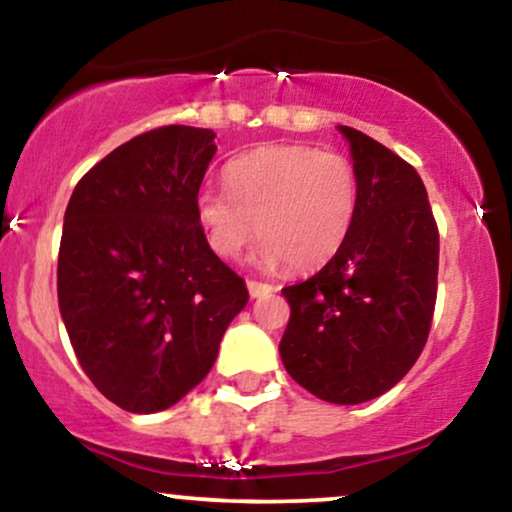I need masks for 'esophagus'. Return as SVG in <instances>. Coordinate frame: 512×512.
<instances>
[{"label":"esophagus","instance_id":"esophagus-1","mask_svg":"<svg viewBox=\"0 0 512 512\" xmlns=\"http://www.w3.org/2000/svg\"><path fill=\"white\" fill-rule=\"evenodd\" d=\"M248 291H250L252 298H260V296H267V293H272L274 286L272 284H264V281L250 279L248 281Z\"/></svg>","mask_w":512,"mask_h":512}]
</instances>
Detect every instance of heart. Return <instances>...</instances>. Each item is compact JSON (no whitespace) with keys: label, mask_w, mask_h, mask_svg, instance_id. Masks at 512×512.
I'll list each match as a JSON object with an SVG mask.
<instances>
[{"label":"heart","mask_w":512,"mask_h":512,"mask_svg":"<svg viewBox=\"0 0 512 512\" xmlns=\"http://www.w3.org/2000/svg\"><path fill=\"white\" fill-rule=\"evenodd\" d=\"M226 187L197 195L209 248L233 260L257 233L264 267L286 262L303 272L325 264L342 248L358 209L351 158L308 144H267L236 158Z\"/></svg>","instance_id":"heart-1"}]
</instances>
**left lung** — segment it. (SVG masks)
<instances>
[{"instance_id": "1", "label": "left lung", "mask_w": 512, "mask_h": 512, "mask_svg": "<svg viewBox=\"0 0 512 512\" xmlns=\"http://www.w3.org/2000/svg\"><path fill=\"white\" fill-rule=\"evenodd\" d=\"M358 175L342 248L291 305L279 354L298 385L332 404H361L397 385L424 351L438 293V223L411 163L339 125Z\"/></svg>"}]
</instances>
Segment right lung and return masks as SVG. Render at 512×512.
Listing matches in <instances>:
<instances>
[{"label":"right lung","mask_w":512,"mask_h":512,"mask_svg":"<svg viewBox=\"0 0 512 512\" xmlns=\"http://www.w3.org/2000/svg\"><path fill=\"white\" fill-rule=\"evenodd\" d=\"M214 137L187 125L139 134L76 182L64 211L57 298L69 342L91 383L132 414L202 383L248 303L197 219Z\"/></svg>","instance_id":"obj_1"}]
</instances>
